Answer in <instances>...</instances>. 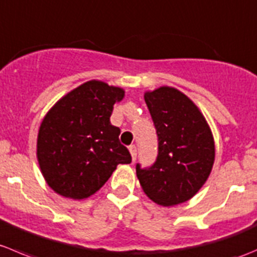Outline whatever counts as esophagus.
<instances>
[{
  "label": "esophagus",
  "instance_id": "obj_1",
  "mask_svg": "<svg viewBox=\"0 0 257 257\" xmlns=\"http://www.w3.org/2000/svg\"><path fill=\"white\" fill-rule=\"evenodd\" d=\"M130 150V154H131V157H132V161H135L136 160V156H137V150H136V146L135 145H132V146L128 147Z\"/></svg>",
  "mask_w": 257,
  "mask_h": 257
}]
</instances>
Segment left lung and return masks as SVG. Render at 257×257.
Listing matches in <instances>:
<instances>
[{
    "mask_svg": "<svg viewBox=\"0 0 257 257\" xmlns=\"http://www.w3.org/2000/svg\"><path fill=\"white\" fill-rule=\"evenodd\" d=\"M159 136L157 160L147 170L136 166L142 190L161 206L184 204L200 191L215 162V140L196 103L171 86L144 93Z\"/></svg>",
    "mask_w": 257,
    "mask_h": 257,
    "instance_id": "obj_1",
    "label": "left lung"
}]
</instances>
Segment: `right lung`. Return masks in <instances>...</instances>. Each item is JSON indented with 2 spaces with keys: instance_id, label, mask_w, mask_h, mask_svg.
I'll return each mask as SVG.
<instances>
[{
  "instance_id": "obj_1",
  "label": "right lung",
  "mask_w": 257,
  "mask_h": 257,
  "mask_svg": "<svg viewBox=\"0 0 257 257\" xmlns=\"http://www.w3.org/2000/svg\"><path fill=\"white\" fill-rule=\"evenodd\" d=\"M125 90L91 80L60 98L43 117L37 135V161L46 184L63 197L83 200L96 194L117 165L131 155L111 125L113 105Z\"/></svg>"
}]
</instances>
